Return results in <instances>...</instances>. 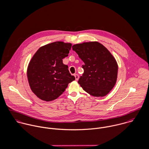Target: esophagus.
<instances>
[{
	"label": "esophagus",
	"mask_w": 149,
	"mask_h": 149,
	"mask_svg": "<svg viewBox=\"0 0 149 149\" xmlns=\"http://www.w3.org/2000/svg\"><path fill=\"white\" fill-rule=\"evenodd\" d=\"M74 77H75L76 80H79V76L77 74H74Z\"/></svg>",
	"instance_id": "1"
}]
</instances>
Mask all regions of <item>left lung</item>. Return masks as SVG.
<instances>
[{
    "mask_svg": "<svg viewBox=\"0 0 149 149\" xmlns=\"http://www.w3.org/2000/svg\"><path fill=\"white\" fill-rule=\"evenodd\" d=\"M72 49L84 63L81 66L84 73L78 83L92 96H106L116 82L118 66L114 57L97 42L76 44Z\"/></svg>",
    "mask_w": 149,
    "mask_h": 149,
    "instance_id": "left-lung-1",
    "label": "left lung"
}]
</instances>
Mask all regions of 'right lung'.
<instances>
[{"label":"right lung","instance_id":"add662e5","mask_svg":"<svg viewBox=\"0 0 149 149\" xmlns=\"http://www.w3.org/2000/svg\"><path fill=\"white\" fill-rule=\"evenodd\" d=\"M72 44L55 42L40 47L27 68L29 85L36 96L50 102L59 97L69 83L75 80L63 59L68 56Z\"/></svg>","mask_w":149,"mask_h":149}]
</instances>
